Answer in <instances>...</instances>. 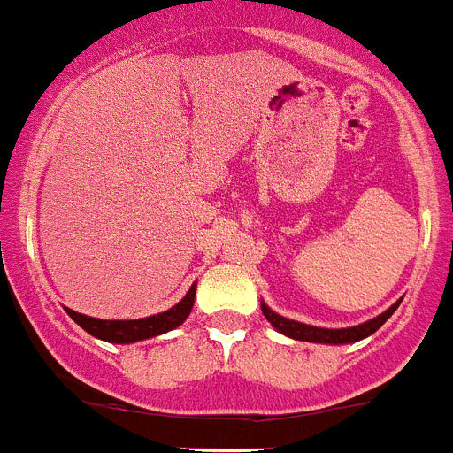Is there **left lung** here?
<instances>
[{"mask_svg": "<svg viewBox=\"0 0 453 453\" xmlns=\"http://www.w3.org/2000/svg\"><path fill=\"white\" fill-rule=\"evenodd\" d=\"M398 303H401V299H398L396 303H391L385 313H380L378 318H373V320H368V322H364V325H357V326H348V329H322V326H311V325H303V322H297V320H288V318H283V315L273 313V311L269 309L265 302H262V313H265V318L272 322V326L276 329V332L295 338V341L343 345V343H357V341H362V338H366V336H371V334L378 332L380 326L385 325L391 315H394V311L398 309Z\"/></svg>", "mask_w": 453, "mask_h": 453, "instance_id": "left-lung-1", "label": "left lung"}]
</instances>
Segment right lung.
Returning a JSON list of instances; mask_svg holds the SVG:
<instances>
[{"label":"right lung","mask_w":453,"mask_h":453,"mask_svg":"<svg viewBox=\"0 0 453 453\" xmlns=\"http://www.w3.org/2000/svg\"><path fill=\"white\" fill-rule=\"evenodd\" d=\"M193 299H196V283L191 285V290L186 292V297L180 303H174L173 309L163 311L158 315H150V318H140V320H98V318L75 313L71 309H66V313L87 334L101 338V341H108V343H135V341H144V338L161 336L165 332H173L174 326H180L191 315Z\"/></svg>","instance_id":"right-lung-1"}]
</instances>
